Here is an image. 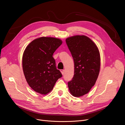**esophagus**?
I'll list each match as a JSON object with an SVG mask.
<instances>
[{"instance_id": "34e87169", "label": "esophagus", "mask_w": 125, "mask_h": 125, "mask_svg": "<svg viewBox=\"0 0 125 125\" xmlns=\"http://www.w3.org/2000/svg\"><path fill=\"white\" fill-rule=\"evenodd\" d=\"M60 72H61V73L62 75L64 74V70H62L61 69V70H60Z\"/></svg>"}]
</instances>
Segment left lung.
<instances>
[{
  "mask_svg": "<svg viewBox=\"0 0 125 125\" xmlns=\"http://www.w3.org/2000/svg\"><path fill=\"white\" fill-rule=\"evenodd\" d=\"M74 62V75L68 83L70 94L75 97L87 94L95 84L100 68V56L95 43L84 35L66 39Z\"/></svg>",
  "mask_w": 125,
  "mask_h": 125,
  "instance_id": "1",
  "label": "left lung"
}]
</instances>
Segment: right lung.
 <instances>
[{
  "mask_svg": "<svg viewBox=\"0 0 125 125\" xmlns=\"http://www.w3.org/2000/svg\"><path fill=\"white\" fill-rule=\"evenodd\" d=\"M62 43L59 39L42 37L32 41L25 49L22 57L23 72L27 83L34 92L47 94L62 76L52 56Z\"/></svg>",
  "mask_w": 125,
  "mask_h": 125,
  "instance_id": "obj_1",
  "label": "right lung"
}]
</instances>
